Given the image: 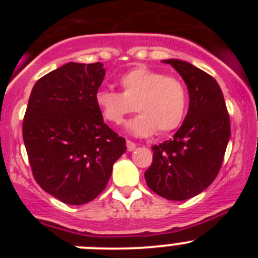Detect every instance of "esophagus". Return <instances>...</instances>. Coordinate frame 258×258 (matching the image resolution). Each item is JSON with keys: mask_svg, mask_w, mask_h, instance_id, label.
Segmentation results:
<instances>
[{"mask_svg": "<svg viewBox=\"0 0 258 258\" xmlns=\"http://www.w3.org/2000/svg\"><path fill=\"white\" fill-rule=\"evenodd\" d=\"M136 143L132 142V141H126V147H127V151H134L136 150Z\"/></svg>", "mask_w": 258, "mask_h": 258, "instance_id": "esophagus-1", "label": "esophagus"}]
</instances>
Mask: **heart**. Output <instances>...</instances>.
Listing matches in <instances>:
<instances>
[{"mask_svg": "<svg viewBox=\"0 0 258 258\" xmlns=\"http://www.w3.org/2000/svg\"><path fill=\"white\" fill-rule=\"evenodd\" d=\"M121 93L101 89L95 104L104 120L120 125L137 109L141 113L127 124L132 134L149 137L159 131L168 133L181 125L187 108V90L181 80L146 67H136L122 75Z\"/></svg>", "mask_w": 258, "mask_h": 258, "instance_id": "b5f03b06", "label": "heart"}]
</instances>
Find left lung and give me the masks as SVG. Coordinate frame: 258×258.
I'll use <instances>...</instances> for the list:
<instances>
[{
	"instance_id": "left-lung-1",
	"label": "left lung",
	"mask_w": 258,
	"mask_h": 258,
	"mask_svg": "<svg viewBox=\"0 0 258 258\" xmlns=\"http://www.w3.org/2000/svg\"><path fill=\"white\" fill-rule=\"evenodd\" d=\"M187 85L186 118L172 140L152 146L147 186L168 200H187L216 179L230 140V116L217 81L204 71L178 59L163 60Z\"/></svg>"
}]
</instances>
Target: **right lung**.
<instances>
[{"instance_id": "obj_1", "label": "right lung", "mask_w": 258, "mask_h": 258, "mask_svg": "<svg viewBox=\"0 0 258 258\" xmlns=\"http://www.w3.org/2000/svg\"><path fill=\"white\" fill-rule=\"evenodd\" d=\"M103 64L70 61L41 77L23 120V141L36 182L60 202L81 206L106 188L125 138L103 122L95 93Z\"/></svg>"}]
</instances>
